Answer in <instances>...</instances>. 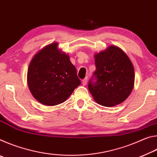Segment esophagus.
Wrapping results in <instances>:
<instances>
[{
	"mask_svg": "<svg viewBox=\"0 0 157 157\" xmlns=\"http://www.w3.org/2000/svg\"><path fill=\"white\" fill-rule=\"evenodd\" d=\"M87 80H88V78H87V77H86V78H85L83 79V80H82V85H84V86H85V85L87 84Z\"/></svg>",
	"mask_w": 157,
	"mask_h": 157,
	"instance_id": "obj_1",
	"label": "esophagus"
}]
</instances>
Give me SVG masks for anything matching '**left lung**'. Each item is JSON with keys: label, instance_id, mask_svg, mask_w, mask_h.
Returning a JSON list of instances; mask_svg holds the SVG:
<instances>
[{"label": "left lung", "instance_id": "obj_1", "mask_svg": "<svg viewBox=\"0 0 157 157\" xmlns=\"http://www.w3.org/2000/svg\"><path fill=\"white\" fill-rule=\"evenodd\" d=\"M96 66L89 90L93 98L104 107H113L124 102L131 94L135 74L132 62L123 50L113 45L94 55Z\"/></svg>", "mask_w": 157, "mask_h": 157}]
</instances>
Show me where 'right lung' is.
<instances>
[{
    "instance_id": "right-lung-1",
    "label": "right lung",
    "mask_w": 157,
    "mask_h": 157,
    "mask_svg": "<svg viewBox=\"0 0 157 157\" xmlns=\"http://www.w3.org/2000/svg\"><path fill=\"white\" fill-rule=\"evenodd\" d=\"M27 82L33 97L46 106L63 102L81 84L69 55L58 48L57 42L47 45L34 55Z\"/></svg>"
}]
</instances>
